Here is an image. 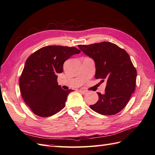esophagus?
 <instances>
[{
    "label": "esophagus",
    "mask_w": 155,
    "mask_h": 155,
    "mask_svg": "<svg viewBox=\"0 0 155 155\" xmlns=\"http://www.w3.org/2000/svg\"><path fill=\"white\" fill-rule=\"evenodd\" d=\"M79 92H80L81 94H86V90H79Z\"/></svg>",
    "instance_id": "1"
}]
</instances>
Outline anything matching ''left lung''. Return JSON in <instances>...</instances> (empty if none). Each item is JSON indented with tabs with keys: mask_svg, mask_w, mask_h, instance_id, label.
<instances>
[{
	"mask_svg": "<svg viewBox=\"0 0 155 155\" xmlns=\"http://www.w3.org/2000/svg\"><path fill=\"white\" fill-rule=\"evenodd\" d=\"M96 66V79L107 80L105 92L97 93L99 100L90 107L104 115H113L125 107L136 88L137 71L129 55L109 42L78 45Z\"/></svg>",
	"mask_w": 155,
	"mask_h": 155,
	"instance_id": "obj_1",
	"label": "left lung"
}]
</instances>
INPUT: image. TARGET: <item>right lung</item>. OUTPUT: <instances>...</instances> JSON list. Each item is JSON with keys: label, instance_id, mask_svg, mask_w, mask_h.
<instances>
[{"label": "right lung", "instance_id": "obj_1", "mask_svg": "<svg viewBox=\"0 0 155 155\" xmlns=\"http://www.w3.org/2000/svg\"><path fill=\"white\" fill-rule=\"evenodd\" d=\"M80 52L74 47L47 46L27 58L19 88L25 103L37 116H52L64 108L67 96L73 90H63L57 75L63 72L67 59Z\"/></svg>", "mask_w": 155, "mask_h": 155}]
</instances>
